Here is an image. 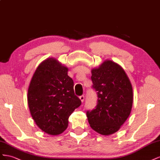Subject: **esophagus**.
<instances>
[{"label": "esophagus", "mask_w": 160, "mask_h": 160, "mask_svg": "<svg viewBox=\"0 0 160 160\" xmlns=\"http://www.w3.org/2000/svg\"><path fill=\"white\" fill-rule=\"evenodd\" d=\"M80 100L82 102H84V95H82V96H80Z\"/></svg>", "instance_id": "1"}]
</instances>
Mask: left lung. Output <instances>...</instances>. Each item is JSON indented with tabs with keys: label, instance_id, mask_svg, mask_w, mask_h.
Wrapping results in <instances>:
<instances>
[{
	"label": "left lung",
	"instance_id": "1",
	"mask_svg": "<svg viewBox=\"0 0 160 160\" xmlns=\"http://www.w3.org/2000/svg\"><path fill=\"white\" fill-rule=\"evenodd\" d=\"M91 72L98 102L94 109L86 112L88 122L100 134H113L131 113L133 100L132 85L122 68L111 60L104 61Z\"/></svg>",
	"mask_w": 160,
	"mask_h": 160
}]
</instances>
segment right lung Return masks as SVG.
Wrapping results in <instances>:
<instances>
[{
    "label": "right lung",
    "mask_w": 160,
    "mask_h": 160,
    "mask_svg": "<svg viewBox=\"0 0 160 160\" xmlns=\"http://www.w3.org/2000/svg\"><path fill=\"white\" fill-rule=\"evenodd\" d=\"M68 71L56 59L48 58L36 69L29 86L31 115L36 125L49 135L62 133L68 126L70 115L81 105Z\"/></svg>",
    "instance_id": "obj_1"
}]
</instances>
